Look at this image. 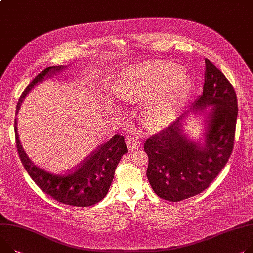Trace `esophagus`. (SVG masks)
Instances as JSON below:
<instances>
[{
    "label": "esophagus",
    "instance_id": "34e87169",
    "mask_svg": "<svg viewBox=\"0 0 253 253\" xmlns=\"http://www.w3.org/2000/svg\"><path fill=\"white\" fill-rule=\"evenodd\" d=\"M141 142H142V141H141L139 138H137V137H129V138H127L126 143H127L128 150H129V151H132V150H134V149L139 148V147L141 146Z\"/></svg>",
    "mask_w": 253,
    "mask_h": 253
}]
</instances>
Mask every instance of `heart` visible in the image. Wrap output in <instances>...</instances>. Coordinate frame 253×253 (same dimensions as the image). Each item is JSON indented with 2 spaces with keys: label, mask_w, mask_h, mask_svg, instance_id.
Returning a JSON list of instances; mask_svg holds the SVG:
<instances>
[{
  "label": "heart",
  "mask_w": 253,
  "mask_h": 253,
  "mask_svg": "<svg viewBox=\"0 0 253 253\" xmlns=\"http://www.w3.org/2000/svg\"><path fill=\"white\" fill-rule=\"evenodd\" d=\"M189 87L179 66L169 62H149L129 70L120 93L124 98L148 99V122L153 126H165L183 102Z\"/></svg>",
  "instance_id": "heart-1"
}]
</instances>
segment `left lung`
<instances>
[{
	"label": "left lung",
	"instance_id": "8db88e82",
	"mask_svg": "<svg viewBox=\"0 0 253 253\" xmlns=\"http://www.w3.org/2000/svg\"><path fill=\"white\" fill-rule=\"evenodd\" d=\"M203 95L193 103L202 110L211 106L202 142L182 132V116L146 140L147 177L158 197L180 202L209 187L228 162L234 148L238 113L237 96L225 75L208 59Z\"/></svg>",
	"mask_w": 253,
	"mask_h": 253
}]
</instances>
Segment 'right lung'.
<instances>
[{"label":"right lung","mask_w":253,"mask_h":253,"mask_svg":"<svg viewBox=\"0 0 253 253\" xmlns=\"http://www.w3.org/2000/svg\"><path fill=\"white\" fill-rule=\"evenodd\" d=\"M62 66L44 69L38 74L22 93L17 103L16 114L20 109L25 96L45 76L63 70ZM16 146L20 160L29 176L43 192L56 202L74 207H89L102 201L106 196L114 177V171L122 157L127 153L125 137L114 134L104 144L97 147L77 167L66 173H50L33 164L24 152L17 132L15 120Z\"/></svg>","instance_id":"right-lung-1"}]
</instances>
